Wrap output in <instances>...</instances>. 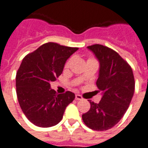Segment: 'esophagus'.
I'll return each mask as SVG.
<instances>
[{"label":"esophagus","mask_w":148,"mask_h":148,"mask_svg":"<svg viewBox=\"0 0 148 148\" xmlns=\"http://www.w3.org/2000/svg\"><path fill=\"white\" fill-rule=\"evenodd\" d=\"M75 99L77 100V101H79V100L83 99V97H82V96H81V95L76 94V95H75Z\"/></svg>","instance_id":"34e87169"}]
</instances>
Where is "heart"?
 <instances>
[{
	"mask_svg": "<svg viewBox=\"0 0 148 148\" xmlns=\"http://www.w3.org/2000/svg\"><path fill=\"white\" fill-rule=\"evenodd\" d=\"M69 61H68V62L66 63V65H65V66H66V67H68V66H69Z\"/></svg>",
	"mask_w": 148,
	"mask_h": 148,
	"instance_id": "b5f03b06",
	"label": "heart"
}]
</instances>
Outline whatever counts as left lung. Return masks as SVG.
I'll use <instances>...</instances> for the list:
<instances>
[{
    "mask_svg": "<svg viewBox=\"0 0 148 148\" xmlns=\"http://www.w3.org/2000/svg\"><path fill=\"white\" fill-rule=\"evenodd\" d=\"M99 62L97 86L101 92L99 103L90 101V110L82 115L84 124L93 130L114 127L130 106L134 92L133 70L114 50L96 44L88 47Z\"/></svg>",
    "mask_w": 148,
    "mask_h": 148,
    "instance_id": "8db88e82",
    "label": "left lung"
}]
</instances>
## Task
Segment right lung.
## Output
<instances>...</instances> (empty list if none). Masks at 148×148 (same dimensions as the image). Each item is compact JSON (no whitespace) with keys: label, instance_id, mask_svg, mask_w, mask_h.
Returning a JSON list of instances; mask_svg holds the SVG:
<instances>
[{"label":"right lung","instance_id":"1","mask_svg":"<svg viewBox=\"0 0 148 148\" xmlns=\"http://www.w3.org/2000/svg\"><path fill=\"white\" fill-rule=\"evenodd\" d=\"M76 51L77 47L48 42L23 59L16 74V93L23 114L33 125H57L75 98L69 91L57 94L50 84L62 74L66 60Z\"/></svg>","mask_w":148,"mask_h":148}]
</instances>
